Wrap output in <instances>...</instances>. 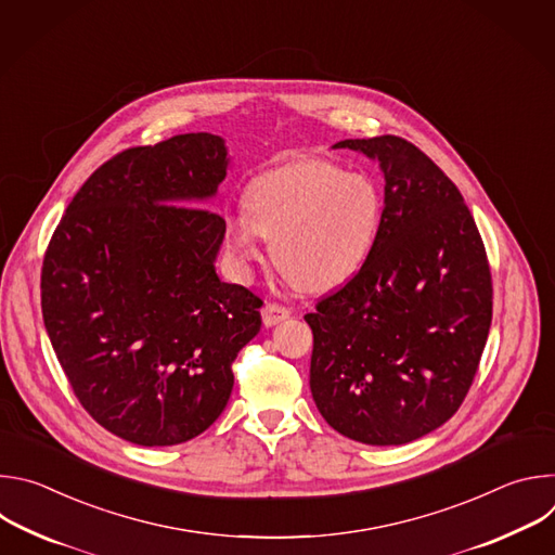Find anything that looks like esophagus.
<instances>
[{
	"mask_svg": "<svg viewBox=\"0 0 555 555\" xmlns=\"http://www.w3.org/2000/svg\"><path fill=\"white\" fill-rule=\"evenodd\" d=\"M261 315H263V325L272 327V325H279L289 319V309L279 302H266L261 309Z\"/></svg>",
	"mask_w": 555,
	"mask_h": 555,
	"instance_id": "1",
	"label": "esophagus"
}]
</instances>
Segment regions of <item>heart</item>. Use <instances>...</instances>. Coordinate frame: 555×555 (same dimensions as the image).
<instances>
[{"label":"heart","instance_id":"heart-1","mask_svg":"<svg viewBox=\"0 0 555 555\" xmlns=\"http://www.w3.org/2000/svg\"><path fill=\"white\" fill-rule=\"evenodd\" d=\"M384 195L366 173L327 160H292L259 173L244 210L225 221L223 242L242 274L263 259L272 240L276 266L302 289L325 292L353 276L382 228Z\"/></svg>","mask_w":555,"mask_h":555}]
</instances>
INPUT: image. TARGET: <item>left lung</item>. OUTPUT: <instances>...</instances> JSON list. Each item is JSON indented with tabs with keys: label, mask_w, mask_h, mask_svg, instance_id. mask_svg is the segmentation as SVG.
Segmentation results:
<instances>
[{
	"label": "left lung",
	"mask_w": 555,
	"mask_h": 555,
	"mask_svg": "<svg viewBox=\"0 0 555 555\" xmlns=\"http://www.w3.org/2000/svg\"><path fill=\"white\" fill-rule=\"evenodd\" d=\"M334 149L379 163L384 215L358 274L305 315L309 388L340 435L402 446L465 400L492 325L490 263L459 189L415 144L377 135Z\"/></svg>",
	"instance_id": "obj_1"
}]
</instances>
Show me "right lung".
<instances>
[{
    "instance_id": "add662e5",
    "label": "right lung",
    "mask_w": 555,
    "mask_h": 555,
    "mask_svg": "<svg viewBox=\"0 0 555 555\" xmlns=\"http://www.w3.org/2000/svg\"><path fill=\"white\" fill-rule=\"evenodd\" d=\"M228 165L223 140L204 131L127 149L78 189L48 244L52 349L81 406L125 441L202 435L261 330L263 300L215 272L225 221L202 206Z\"/></svg>"
}]
</instances>
